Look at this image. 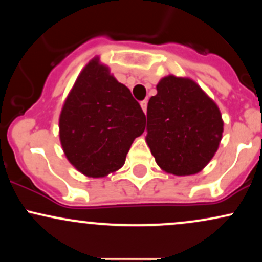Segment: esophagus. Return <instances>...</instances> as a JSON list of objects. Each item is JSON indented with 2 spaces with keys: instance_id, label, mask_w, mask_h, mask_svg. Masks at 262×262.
Returning a JSON list of instances; mask_svg holds the SVG:
<instances>
[{
  "instance_id": "obj_1",
  "label": "esophagus",
  "mask_w": 262,
  "mask_h": 262,
  "mask_svg": "<svg viewBox=\"0 0 262 262\" xmlns=\"http://www.w3.org/2000/svg\"><path fill=\"white\" fill-rule=\"evenodd\" d=\"M140 106H141V110H143V112L146 113V108H148V101H146V100L141 101Z\"/></svg>"
}]
</instances>
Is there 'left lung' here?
<instances>
[{"mask_svg": "<svg viewBox=\"0 0 262 262\" xmlns=\"http://www.w3.org/2000/svg\"><path fill=\"white\" fill-rule=\"evenodd\" d=\"M148 103L146 144L156 164L176 176L198 173L219 148L224 122L214 101L188 77L165 76Z\"/></svg>", "mask_w": 262, "mask_h": 262, "instance_id": "8db88e82", "label": "left lung"}]
</instances>
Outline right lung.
Instances as JSON below:
<instances>
[{
	"mask_svg": "<svg viewBox=\"0 0 262 262\" xmlns=\"http://www.w3.org/2000/svg\"><path fill=\"white\" fill-rule=\"evenodd\" d=\"M145 122V114L128 87L96 56L77 76L61 108L60 143L75 169L98 179L124 165Z\"/></svg>",
	"mask_w": 262,
	"mask_h": 262,
	"instance_id": "obj_1",
	"label": "right lung"
}]
</instances>
